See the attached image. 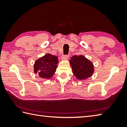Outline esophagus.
<instances>
[{"instance_id":"obj_1","label":"esophagus","mask_w":127,"mask_h":127,"mask_svg":"<svg viewBox=\"0 0 127 127\" xmlns=\"http://www.w3.org/2000/svg\"><path fill=\"white\" fill-rule=\"evenodd\" d=\"M62 60L65 61V60H67L69 58V56L68 55H64L62 57Z\"/></svg>"}]
</instances>
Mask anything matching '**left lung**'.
<instances>
[{
    "mask_svg": "<svg viewBox=\"0 0 127 127\" xmlns=\"http://www.w3.org/2000/svg\"><path fill=\"white\" fill-rule=\"evenodd\" d=\"M69 62L72 73L76 79L85 80L93 75L94 71L93 64L84 56H72Z\"/></svg>",
    "mask_w": 127,
    "mask_h": 127,
    "instance_id": "left-lung-1",
    "label": "left lung"
}]
</instances>
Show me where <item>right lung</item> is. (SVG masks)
Wrapping results in <instances>:
<instances>
[{
	"instance_id": "right-lung-1",
	"label": "right lung",
	"mask_w": 127,
	"mask_h": 127,
	"mask_svg": "<svg viewBox=\"0 0 127 127\" xmlns=\"http://www.w3.org/2000/svg\"><path fill=\"white\" fill-rule=\"evenodd\" d=\"M58 63L57 56L50 53L46 54L35 62L34 72L38 74L42 79H49L55 74Z\"/></svg>"
}]
</instances>
